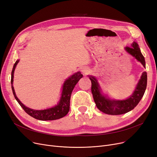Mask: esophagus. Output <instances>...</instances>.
Segmentation results:
<instances>
[{"mask_svg":"<svg viewBox=\"0 0 157 157\" xmlns=\"http://www.w3.org/2000/svg\"><path fill=\"white\" fill-rule=\"evenodd\" d=\"M82 73L83 74V75H86L88 73H89V69L88 68H83L82 69Z\"/></svg>","mask_w":157,"mask_h":157,"instance_id":"34e87169","label":"esophagus"}]
</instances>
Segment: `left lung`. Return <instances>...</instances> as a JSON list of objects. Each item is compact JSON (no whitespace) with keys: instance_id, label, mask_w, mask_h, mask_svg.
I'll return each instance as SVG.
<instances>
[{"instance_id":"1","label":"left lung","mask_w":157,"mask_h":157,"mask_svg":"<svg viewBox=\"0 0 157 157\" xmlns=\"http://www.w3.org/2000/svg\"><path fill=\"white\" fill-rule=\"evenodd\" d=\"M125 50L146 67L144 57L142 54L137 43L134 42L132 47H126ZM89 78L92 82L91 90L95 105L100 111L109 115H121L133 110L141 100L147 86V73L144 72L131 96L124 100H113L101 93L96 78L92 76H89Z\"/></svg>"}]
</instances>
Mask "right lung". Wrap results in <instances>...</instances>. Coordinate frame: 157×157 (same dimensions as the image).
<instances>
[{"instance_id":"1","label":"right lung","mask_w":157,"mask_h":157,"mask_svg":"<svg viewBox=\"0 0 157 157\" xmlns=\"http://www.w3.org/2000/svg\"><path fill=\"white\" fill-rule=\"evenodd\" d=\"M18 62L19 59H17L14 65H13V68L11 72V83L13 94L14 95L15 98L17 101L18 104L24 109V111L33 118L40 121H53L59 119L65 116L69 111L70 99L72 92L75 85L77 84L79 80L83 77V75L81 74L80 72H78L72 75L71 76H70L69 78L65 80L62 88L63 90L62 92V95H61L59 101L58 102L57 105L54 106L52 108L45 109V110H36L28 107H26L20 102V101L18 99L16 95L14 87L13 86V74H14L15 69Z\"/></svg>"}]
</instances>
